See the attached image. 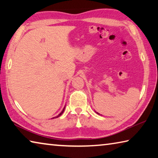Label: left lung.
I'll list each match as a JSON object with an SVG mask.
<instances>
[{
	"label": "left lung",
	"mask_w": 158,
	"mask_h": 158,
	"mask_svg": "<svg viewBox=\"0 0 158 158\" xmlns=\"http://www.w3.org/2000/svg\"><path fill=\"white\" fill-rule=\"evenodd\" d=\"M97 114H98V113H97Z\"/></svg>",
	"instance_id": "left-lung-1"
}]
</instances>
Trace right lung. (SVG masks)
<instances>
[{"label":"right lung","mask_w":158,"mask_h":158,"mask_svg":"<svg viewBox=\"0 0 158 158\" xmlns=\"http://www.w3.org/2000/svg\"><path fill=\"white\" fill-rule=\"evenodd\" d=\"M64 109H65V107H64V109H63V111H61V112H60V113L59 114H58V116H57L56 117H54V118H58V117H59L60 116H61V115H62V114L63 113V111H64Z\"/></svg>","instance_id":"add662e5"}]
</instances>
